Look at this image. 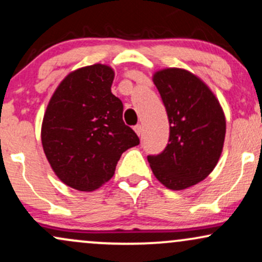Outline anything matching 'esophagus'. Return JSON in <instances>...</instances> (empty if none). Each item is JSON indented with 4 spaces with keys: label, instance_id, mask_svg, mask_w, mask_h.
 <instances>
[{
    "label": "esophagus",
    "instance_id": "obj_1",
    "mask_svg": "<svg viewBox=\"0 0 262 262\" xmlns=\"http://www.w3.org/2000/svg\"><path fill=\"white\" fill-rule=\"evenodd\" d=\"M134 130H135V133H137V134L140 137L141 133H143V127H141L140 124H137V125H135V127H134Z\"/></svg>",
    "mask_w": 262,
    "mask_h": 262
}]
</instances>
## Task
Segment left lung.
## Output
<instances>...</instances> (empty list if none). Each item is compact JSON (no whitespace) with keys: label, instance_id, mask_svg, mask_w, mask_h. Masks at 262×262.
Listing matches in <instances>:
<instances>
[{"label":"left lung","instance_id":"left-lung-1","mask_svg":"<svg viewBox=\"0 0 262 262\" xmlns=\"http://www.w3.org/2000/svg\"><path fill=\"white\" fill-rule=\"evenodd\" d=\"M166 108L170 137L166 148L148 155L156 179L170 189H185L206 179L223 150L225 117L208 86L177 68L152 76Z\"/></svg>","mask_w":262,"mask_h":262}]
</instances>
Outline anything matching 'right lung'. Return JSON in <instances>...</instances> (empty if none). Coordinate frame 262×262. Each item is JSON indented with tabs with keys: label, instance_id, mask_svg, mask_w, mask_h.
<instances>
[{
	"label": "right lung",
	"instance_id": "add662e5",
	"mask_svg": "<svg viewBox=\"0 0 262 262\" xmlns=\"http://www.w3.org/2000/svg\"><path fill=\"white\" fill-rule=\"evenodd\" d=\"M114 71L95 64L69 74L50 98L41 144L65 185L93 191L114 175L125 150L139 138L123 122V103L111 91Z\"/></svg>",
	"mask_w": 262,
	"mask_h": 262
}]
</instances>
